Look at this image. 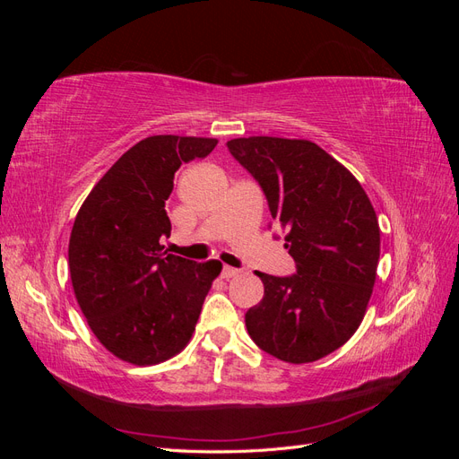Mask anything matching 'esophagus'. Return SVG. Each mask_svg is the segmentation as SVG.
Masks as SVG:
<instances>
[{
  "label": "esophagus",
  "instance_id": "34e87169",
  "mask_svg": "<svg viewBox=\"0 0 459 459\" xmlns=\"http://www.w3.org/2000/svg\"><path fill=\"white\" fill-rule=\"evenodd\" d=\"M239 273H241V270H238V268H231V266L221 268V277H224V280H231V277L239 275Z\"/></svg>",
  "mask_w": 459,
  "mask_h": 459
}]
</instances>
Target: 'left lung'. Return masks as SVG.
I'll list each match as a JSON object with an SVG mask.
<instances>
[{
	"instance_id": "1",
	"label": "left lung",
	"mask_w": 459,
	"mask_h": 459,
	"mask_svg": "<svg viewBox=\"0 0 459 459\" xmlns=\"http://www.w3.org/2000/svg\"><path fill=\"white\" fill-rule=\"evenodd\" d=\"M289 230L297 273L258 272L264 297L245 314L264 352L290 364L331 354L362 324L379 262V221L358 179L307 140L253 135L226 143Z\"/></svg>"
}]
</instances>
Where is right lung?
I'll use <instances>...</instances> for the list:
<instances>
[{"instance_id": "1", "label": "right lung", "mask_w": 459, "mask_h": 459, "mask_svg": "<svg viewBox=\"0 0 459 459\" xmlns=\"http://www.w3.org/2000/svg\"><path fill=\"white\" fill-rule=\"evenodd\" d=\"M211 137L151 135L110 166L74 220L68 268L76 300L108 352L135 366L176 356L189 342L218 260L164 251V211L179 166L204 159Z\"/></svg>"}]
</instances>
